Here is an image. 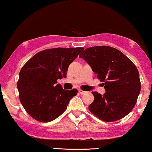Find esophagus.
I'll use <instances>...</instances> for the list:
<instances>
[{"label": "esophagus", "mask_w": 152, "mask_h": 152, "mask_svg": "<svg viewBox=\"0 0 152 152\" xmlns=\"http://www.w3.org/2000/svg\"><path fill=\"white\" fill-rule=\"evenodd\" d=\"M78 92H79V93L81 94H84L86 93V92L84 91H82V90H80V89L78 90Z\"/></svg>", "instance_id": "esophagus-1"}]
</instances>
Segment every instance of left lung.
Listing matches in <instances>:
<instances>
[{"label":"left lung","instance_id":"8db88e82","mask_svg":"<svg viewBox=\"0 0 152 152\" xmlns=\"http://www.w3.org/2000/svg\"><path fill=\"white\" fill-rule=\"evenodd\" d=\"M104 82L106 92H92L94 100L88 109L92 114L106 122L122 119L132 111L141 91L138 70L127 56L109 46L86 48L80 55Z\"/></svg>","mask_w":152,"mask_h":152}]
</instances>
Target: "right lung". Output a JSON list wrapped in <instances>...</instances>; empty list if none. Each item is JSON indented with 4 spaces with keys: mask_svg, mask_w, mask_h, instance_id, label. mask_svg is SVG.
<instances>
[{
    "mask_svg": "<svg viewBox=\"0 0 152 152\" xmlns=\"http://www.w3.org/2000/svg\"><path fill=\"white\" fill-rule=\"evenodd\" d=\"M83 50L84 48L48 49L36 53L23 66L17 88L23 107L33 119L50 122L66 110L78 91L64 90L57 80L66 78L69 65Z\"/></svg>",
    "mask_w": 152,
    "mask_h": 152,
    "instance_id": "1",
    "label": "right lung"
}]
</instances>
